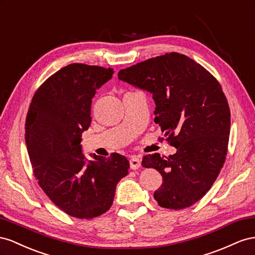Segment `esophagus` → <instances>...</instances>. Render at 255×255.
<instances>
[{"instance_id":"obj_1","label":"esophagus","mask_w":255,"mask_h":255,"mask_svg":"<svg viewBox=\"0 0 255 255\" xmlns=\"http://www.w3.org/2000/svg\"><path fill=\"white\" fill-rule=\"evenodd\" d=\"M140 166H141V160L139 158L132 157L131 159H130V168H131L132 170L139 169Z\"/></svg>"}]
</instances>
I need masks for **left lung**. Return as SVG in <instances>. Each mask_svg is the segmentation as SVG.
I'll list each match as a JSON object with an SVG mask.
<instances>
[{"label": "left lung", "mask_w": 255, "mask_h": 255, "mask_svg": "<svg viewBox=\"0 0 255 255\" xmlns=\"http://www.w3.org/2000/svg\"><path fill=\"white\" fill-rule=\"evenodd\" d=\"M120 80L152 94L155 123L176 154L144 156L162 185L154 192L158 205L184 209L212 188L227 157L231 112L218 80L190 57L177 52L151 57L120 70Z\"/></svg>", "instance_id": "left-lung-1"}]
</instances>
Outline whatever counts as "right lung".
<instances>
[{
    "label": "right lung",
    "instance_id": "right-lung-1",
    "mask_svg": "<svg viewBox=\"0 0 255 255\" xmlns=\"http://www.w3.org/2000/svg\"><path fill=\"white\" fill-rule=\"evenodd\" d=\"M113 68L70 64L50 76L32 98L25 143L38 185L67 215L92 219L113 204L119 181L128 174L125 156L93 155L86 161L81 137L91 126L92 98Z\"/></svg>",
    "mask_w": 255,
    "mask_h": 255
}]
</instances>
